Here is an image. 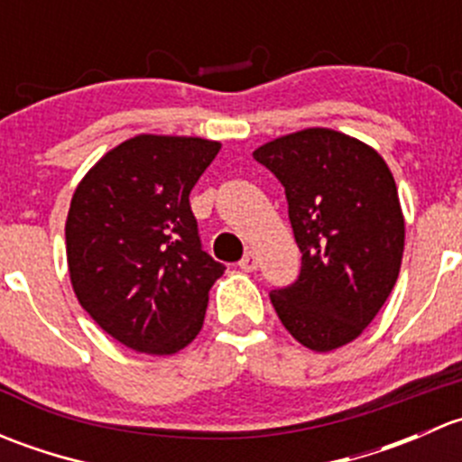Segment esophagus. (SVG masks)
Wrapping results in <instances>:
<instances>
[{
    "label": "esophagus",
    "mask_w": 462,
    "mask_h": 462,
    "mask_svg": "<svg viewBox=\"0 0 462 462\" xmlns=\"http://www.w3.org/2000/svg\"><path fill=\"white\" fill-rule=\"evenodd\" d=\"M239 268L244 270V273H253V270L259 268V259L254 253H245V257L239 261Z\"/></svg>",
    "instance_id": "1"
}]
</instances>
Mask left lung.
<instances>
[{
    "mask_svg": "<svg viewBox=\"0 0 462 462\" xmlns=\"http://www.w3.org/2000/svg\"><path fill=\"white\" fill-rule=\"evenodd\" d=\"M254 161L286 189L301 250L295 283L270 292L288 333L313 351L353 342L398 279L404 217L380 153L333 129H304L261 144Z\"/></svg>",
    "mask_w": 462,
    "mask_h": 462,
    "instance_id": "8db88e82",
    "label": "left lung"
}]
</instances>
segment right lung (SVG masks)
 <instances>
[{"mask_svg":"<svg viewBox=\"0 0 462 462\" xmlns=\"http://www.w3.org/2000/svg\"><path fill=\"white\" fill-rule=\"evenodd\" d=\"M221 143L141 134L80 180L67 217V261L82 309L102 330L171 356L201 330L226 265L201 245L189 192Z\"/></svg>","mask_w":462,"mask_h":462,"instance_id":"obj_1","label":"right lung"}]
</instances>
